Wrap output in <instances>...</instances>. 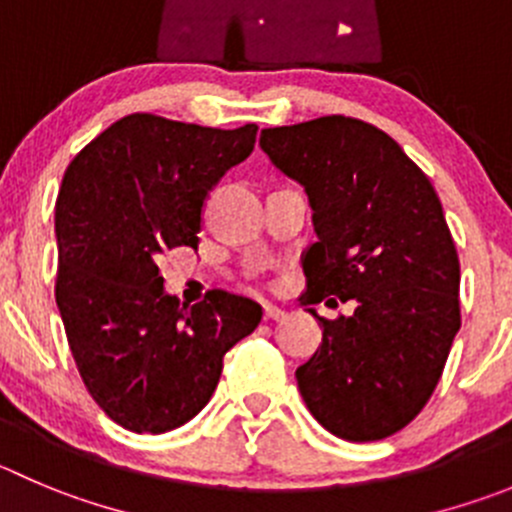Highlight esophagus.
<instances>
[{
  "mask_svg": "<svg viewBox=\"0 0 512 512\" xmlns=\"http://www.w3.org/2000/svg\"><path fill=\"white\" fill-rule=\"evenodd\" d=\"M283 315H285V310H280L278 305L265 303V321H280Z\"/></svg>",
  "mask_w": 512,
  "mask_h": 512,
  "instance_id": "obj_1",
  "label": "esophagus"
}]
</instances>
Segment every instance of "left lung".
I'll return each instance as SVG.
<instances>
[{
  "instance_id": "left-lung-1",
  "label": "left lung",
  "mask_w": 512,
  "mask_h": 512,
  "mask_svg": "<svg viewBox=\"0 0 512 512\" xmlns=\"http://www.w3.org/2000/svg\"><path fill=\"white\" fill-rule=\"evenodd\" d=\"M260 148L313 209L300 300H356L336 321L308 308L323 343L295 371L303 401L336 437H389L422 412L460 331V260L437 191L394 138L356 118L265 128Z\"/></svg>"
}]
</instances>
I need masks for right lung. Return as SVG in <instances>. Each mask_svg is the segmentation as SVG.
Returning a JSON list of instances; mask_svg holds the SVG:
<instances>
[{"label": "right lung", "mask_w": 512, "mask_h": 512, "mask_svg": "<svg viewBox=\"0 0 512 512\" xmlns=\"http://www.w3.org/2000/svg\"><path fill=\"white\" fill-rule=\"evenodd\" d=\"M234 131L133 113L88 143L62 176L55 204V298L85 386L131 432H171L217 389L222 358L250 336L262 308L212 293L181 305L159 257L197 250L204 202L255 148Z\"/></svg>", "instance_id": "right-lung-1"}]
</instances>
